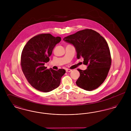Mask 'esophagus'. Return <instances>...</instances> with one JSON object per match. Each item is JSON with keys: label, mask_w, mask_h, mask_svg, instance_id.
Here are the masks:
<instances>
[{"label": "esophagus", "mask_w": 131, "mask_h": 131, "mask_svg": "<svg viewBox=\"0 0 131 131\" xmlns=\"http://www.w3.org/2000/svg\"><path fill=\"white\" fill-rule=\"evenodd\" d=\"M66 72H70L72 71V70H71V69H66Z\"/></svg>", "instance_id": "1"}]
</instances>
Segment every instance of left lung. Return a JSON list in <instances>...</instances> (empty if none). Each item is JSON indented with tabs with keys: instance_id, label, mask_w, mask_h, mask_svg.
<instances>
[{
	"instance_id": "8db88e82",
	"label": "left lung",
	"mask_w": 131,
	"mask_h": 131,
	"mask_svg": "<svg viewBox=\"0 0 131 131\" xmlns=\"http://www.w3.org/2000/svg\"><path fill=\"white\" fill-rule=\"evenodd\" d=\"M63 40L75 46L77 58L82 57L83 64L88 65L85 70L77 69L80 77L77 85L87 91L99 87L106 80L112 64L110 50L105 38L96 31L86 29Z\"/></svg>"
}]
</instances>
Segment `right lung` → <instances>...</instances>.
Returning <instances> with one entry per match:
<instances>
[{
	"label": "right lung",
	"mask_w": 131,
	"mask_h": 131,
	"mask_svg": "<svg viewBox=\"0 0 131 131\" xmlns=\"http://www.w3.org/2000/svg\"><path fill=\"white\" fill-rule=\"evenodd\" d=\"M61 40L60 37H55L50 33L40 34L30 39L23 50L21 70L30 84L39 91L49 92L57 88L66 72L63 69L56 71L44 66Z\"/></svg>",
	"instance_id": "add662e5"
}]
</instances>
